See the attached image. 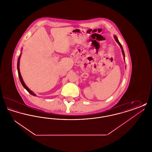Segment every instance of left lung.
Wrapping results in <instances>:
<instances>
[{"instance_id": "8db88e82", "label": "left lung", "mask_w": 152, "mask_h": 152, "mask_svg": "<svg viewBox=\"0 0 152 152\" xmlns=\"http://www.w3.org/2000/svg\"><path fill=\"white\" fill-rule=\"evenodd\" d=\"M115 40H116V42H117V43H118V44H119V45L120 46V47L121 48V49H122V52H123V56H124V57H125V54H124V50H123V47H122V45H121V43L119 42V41H118V40L117 39V36H115Z\"/></svg>"}]
</instances>
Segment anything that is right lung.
I'll use <instances>...</instances> for the list:
<instances>
[{
  "instance_id": "right-lung-1",
  "label": "right lung",
  "mask_w": 152,
  "mask_h": 152,
  "mask_svg": "<svg viewBox=\"0 0 152 152\" xmlns=\"http://www.w3.org/2000/svg\"><path fill=\"white\" fill-rule=\"evenodd\" d=\"M20 56H19V58H18V65H17V67H18V75H19V79H20V82H21V83H22V86H23V87L29 92V94H31V95H33V96H36V94H34L30 89H29V88H28V87H27L26 86V84H24V81H23V80L22 79V76H21V75H20V71H19V60H20Z\"/></svg>"
}]
</instances>
